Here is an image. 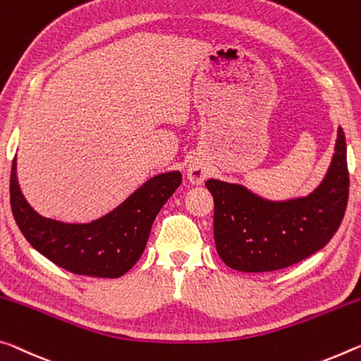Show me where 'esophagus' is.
Returning <instances> with one entry per match:
<instances>
[{
	"label": "esophagus",
	"mask_w": 361,
	"mask_h": 361,
	"mask_svg": "<svg viewBox=\"0 0 361 361\" xmlns=\"http://www.w3.org/2000/svg\"><path fill=\"white\" fill-rule=\"evenodd\" d=\"M209 167L207 164L202 162L201 159H192L190 165H188V178L194 185H201V183L207 178Z\"/></svg>",
	"instance_id": "esophagus-1"
}]
</instances>
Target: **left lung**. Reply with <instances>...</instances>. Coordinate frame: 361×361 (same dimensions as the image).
<instances>
[{"mask_svg":"<svg viewBox=\"0 0 361 361\" xmlns=\"http://www.w3.org/2000/svg\"><path fill=\"white\" fill-rule=\"evenodd\" d=\"M214 196V238L220 259L244 273L274 271L305 260L331 241L348 199L347 146L337 128L333 160L305 197L268 201L236 183L207 180Z\"/></svg>","mask_w":361,"mask_h":361,"instance_id":"1","label":"left lung"}]
</instances>
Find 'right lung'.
I'll return each mask as SVG.
<instances>
[{
  "label": "right lung",
  "instance_id": "add662e5",
  "mask_svg": "<svg viewBox=\"0 0 361 361\" xmlns=\"http://www.w3.org/2000/svg\"><path fill=\"white\" fill-rule=\"evenodd\" d=\"M180 183L178 170L156 175L101 219L64 223L44 219L25 201L17 181L14 157L11 209L27 241L57 267L85 276L120 278L145 252L159 210Z\"/></svg>",
  "mask_w": 361,
  "mask_h": 361
}]
</instances>
